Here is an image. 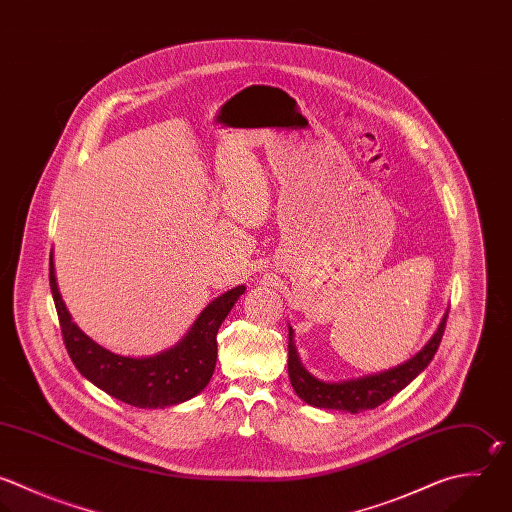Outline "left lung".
I'll return each mask as SVG.
<instances>
[{"instance_id":"obj_1","label":"left lung","mask_w":512,"mask_h":512,"mask_svg":"<svg viewBox=\"0 0 512 512\" xmlns=\"http://www.w3.org/2000/svg\"><path fill=\"white\" fill-rule=\"evenodd\" d=\"M446 318H448V312L442 316L436 332L424 344V348L404 364L378 374H370L354 380H342V382H324L314 378L300 364L294 338H292L294 332L292 328H288V376H290L292 388L310 406L328 408V410H348L352 414L360 410H372L382 402H386L388 398H392L402 388H406L430 364L442 340Z\"/></svg>"}]
</instances>
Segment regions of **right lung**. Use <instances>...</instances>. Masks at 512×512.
Instances as JSON below:
<instances>
[{"instance_id":"right-lung-1","label":"right lung","mask_w":512,"mask_h":512,"mask_svg":"<svg viewBox=\"0 0 512 512\" xmlns=\"http://www.w3.org/2000/svg\"><path fill=\"white\" fill-rule=\"evenodd\" d=\"M50 288L64 344L76 368L110 396L138 408L174 406L206 388L216 368L218 328L246 290V286H236L212 300L174 348L148 358H130L96 344L72 322L56 284L52 258Z\"/></svg>"}]
</instances>
